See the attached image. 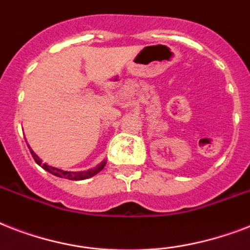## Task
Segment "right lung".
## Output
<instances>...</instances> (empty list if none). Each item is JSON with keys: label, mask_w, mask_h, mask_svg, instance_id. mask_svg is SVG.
<instances>
[{"label": "right lung", "mask_w": 250, "mask_h": 250, "mask_svg": "<svg viewBox=\"0 0 250 250\" xmlns=\"http://www.w3.org/2000/svg\"><path fill=\"white\" fill-rule=\"evenodd\" d=\"M28 148H29V146H28ZM29 152H31V154H32L33 160L36 161V164L40 165V166L42 167L44 170H46L48 172L53 174L54 176H58V178H63V179H70V180H84V179L92 178V176H94L96 174H98V172H100V171H101L106 165V162L104 161V162H101V164L97 165V166L93 167V168H90V170H86V171H63V170H61V168H57V167H53V166H49V165H46V164H42L40 158L36 156V153L33 152L31 148H29Z\"/></svg>", "instance_id": "obj_1"}]
</instances>
